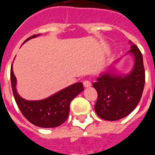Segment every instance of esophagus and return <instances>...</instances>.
I'll use <instances>...</instances> for the list:
<instances>
[{
	"label": "esophagus",
	"instance_id": "obj_1",
	"mask_svg": "<svg viewBox=\"0 0 155 155\" xmlns=\"http://www.w3.org/2000/svg\"><path fill=\"white\" fill-rule=\"evenodd\" d=\"M83 86L85 87H91V82L89 81V80H86L83 82Z\"/></svg>",
	"mask_w": 155,
	"mask_h": 155
}]
</instances>
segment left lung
Returning <instances> with one entry per match:
<instances>
[{
  "label": "left lung",
  "instance_id": "1",
  "mask_svg": "<svg viewBox=\"0 0 155 155\" xmlns=\"http://www.w3.org/2000/svg\"><path fill=\"white\" fill-rule=\"evenodd\" d=\"M128 54L134 57V67L128 74H117L113 67L101 73L92 86L97 91L95 111L106 120H117L131 113L144 90L145 73L141 52L131 41Z\"/></svg>",
  "mask_w": 155,
  "mask_h": 155
}]
</instances>
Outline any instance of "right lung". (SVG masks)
I'll return each instance as SVG.
<instances>
[{"label":"right lung","instance_id":"1","mask_svg":"<svg viewBox=\"0 0 155 155\" xmlns=\"http://www.w3.org/2000/svg\"><path fill=\"white\" fill-rule=\"evenodd\" d=\"M38 35L31 36L24 43ZM11 81L15 100L21 113L33 125L42 128H54L62 125L68 117L72 100L83 91L82 82H77L45 99L28 101L21 97L16 91V78L13 73L12 65Z\"/></svg>","mask_w":155,"mask_h":155}]
</instances>
